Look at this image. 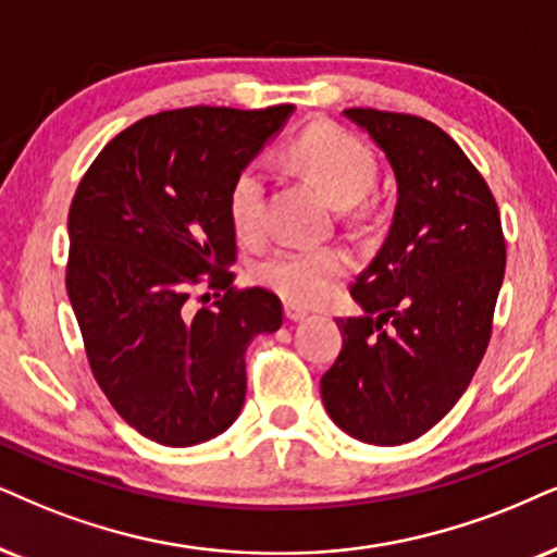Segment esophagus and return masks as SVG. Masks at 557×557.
<instances>
[{"label":"esophagus","mask_w":557,"mask_h":557,"mask_svg":"<svg viewBox=\"0 0 557 557\" xmlns=\"http://www.w3.org/2000/svg\"><path fill=\"white\" fill-rule=\"evenodd\" d=\"M306 311H302V308H298V306H293V302H285V319L287 321H302L306 319Z\"/></svg>","instance_id":"esophagus-1"}]
</instances>
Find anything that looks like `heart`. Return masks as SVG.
I'll list each match as a JSON object with an SVG mask.
<instances>
[{"mask_svg":"<svg viewBox=\"0 0 557 557\" xmlns=\"http://www.w3.org/2000/svg\"><path fill=\"white\" fill-rule=\"evenodd\" d=\"M287 164L298 169L331 202L349 208L375 187L377 161L368 144L336 125H313L290 140ZM228 218L236 236L259 238L267 213V174L259 164H246L228 187ZM349 259L336 246H285L257 264L259 285L280 298L311 306L329 295L331 283L347 272Z\"/></svg>","mask_w":557,"mask_h":557,"instance_id":"b5f03b06","label":"heart"}]
</instances>
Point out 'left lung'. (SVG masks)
<instances>
[{
  "label": "left lung",
  "mask_w": 557,
  "mask_h": 557,
  "mask_svg": "<svg viewBox=\"0 0 557 557\" xmlns=\"http://www.w3.org/2000/svg\"><path fill=\"white\" fill-rule=\"evenodd\" d=\"M388 157L393 223L339 319L321 377L329 417L368 445H404L460 400L481 364L504 283L502 215L481 172L440 125L406 112L344 110Z\"/></svg>",
  "instance_id": "left-lung-1"
}]
</instances>
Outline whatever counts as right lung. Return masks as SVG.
<instances>
[{"label": "right lung", "mask_w": 557, "mask_h": 557, "mask_svg": "<svg viewBox=\"0 0 557 557\" xmlns=\"http://www.w3.org/2000/svg\"><path fill=\"white\" fill-rule=\"evenodd\" d=\"M293 104L164 110L117 133L69 210L66 290L104 396L166 447L208 442L246 396V347L283 326L280 298L234 287L228 187ZM218 289L194 311L191 287ZM206 298V295H202Z\"/></svg>", "instance_id": "right-lung-1"}]
</instances>
